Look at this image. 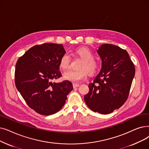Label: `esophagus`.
Returning a JSON list of instances; mask_svg holds the SVG:
<instances>
[{"mask_svg": "<svg viewBox=\"0 0 149 149\" xmlns=\"http://www.w3.org/2000/svg\"><path fill=\"white\" fill-rule=\"evenodd\" d=\"M79 86H80L79 84H77V83H74V84H73V88H74L79 87Z\"/></svg>", "mask_w": 149, "mask_h": 149, "instance_id": "obj_1", "label": "esophagus"}]
</instances>
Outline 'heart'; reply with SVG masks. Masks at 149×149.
Listing matches in <instances>:
<instances>
[{
    "mask_svg": "<svg viewBox=\"0 0 149 149\" xmlns=\"http://www.w3.org/2000/svg\"><path fill=\"white\" fill-rule=\"evenodd\" d=\"M75 54L83 59L79 70L69 69L64 74V79L73 83H79L85 80L88 73L91 75L96 74L99 70V63L94 59V55L89 48L81 47L75 51ZM71 62V57L68 54H64L60 58V66L63 70L69 68Z\"/></svg>",
    "mask_w": 149,
    "mask_h": 149,
    "instance_id": "obj_1",
    "label": "heart"
}]
</instances>
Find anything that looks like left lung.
Here are the masks:
<instances>
[{
  "mask_svg": "<svg viewBox=\"0 0 149 149\" xmlns=\"http://www.w3.org/2000/svg\"><path fill=\"white\" fill-rule=\"evenodd\" d=\"M97 53L102 69L84 97L94 112L107 114L124 105L130 93L135 68L127 52L111 44H102Z\"/></svg>",
  "mask_w": 149,
  "mask_h": 149,
  "instance_id": "1",
  "label": "left lung"
}]
</instances>
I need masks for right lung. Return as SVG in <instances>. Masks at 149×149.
I'll return each mask as SVG.
<instances>
[{
	"label": "right lung",
	"mask_w": 149,
	"mask_h": 149,
	"mask_svg": "<svg viewBox=\"0 0 149 149\" xmlns=\"http://www.w3.org/2000/svg\"><path fill=\"white\" fill-rule=\"evenodd\" d=\"M65 53L61 44L44 43L31 47L16 63V86L28 106L38 114L58 111L73 89L68 80L53 82L62 76L60 60Z\"/></svg>",
	"instance_id": "right-lung-1"
}]
</instances>
